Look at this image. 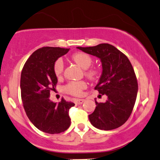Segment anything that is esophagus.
Here are the masks:
<instances>
[{
  "label": "esophagus",
  "mask_w": 160,
  "mask_h": 160,
  "mask_svg": "<svg viewBox=\"0 0 160 160\" xmlns=\"http://www.w3.org/2000/svg\"><path fill=\"white\" fill-rule=\"evenodd\" d=\"M85 100L84 99H76L75 100H74V102H75L76 104H78V105H81L84 102Z\"/></svg>",
  "instance_id": "obj_1"
}]
</instances>
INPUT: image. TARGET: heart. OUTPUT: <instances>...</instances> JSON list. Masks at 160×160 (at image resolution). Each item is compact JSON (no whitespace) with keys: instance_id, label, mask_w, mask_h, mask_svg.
<instances>
[{"instance_id":"b5f03b06","label":"heart","mask_w":160,"mask_h":160,"mask_svg":"<svg viewBox=\"0 0 160 160\" xmlns=\"http://www.w3.org/2000/svg\"><path fill=\"white\" fill-rule=\"evenodd\" d=\"M72 60L82 68L86 69L85 74L90 80H96L99 78L100 72L98 68L94 67L89 68L93 62L92 58L89 54L84 52H77L72 55ZM53 70L57 78H60L62 76L64 70V62L61 58H58L54 62ZM86 88L87 83L83 80L70 81L63 86V91L68 94L80 96L82 94V91Z\"/></svg>"}]
</instances>
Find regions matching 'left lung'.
<instances>
[{
  "label": "left lung",
  "mask_w": 160,
  "mask_h": 160,
  "mask_svg": "<svg viewBox=\"0 0 160 160\" xmlns=\"http://www.w3.org/2000/svg\"><path fill=\"white\" fill-rule=\"evenodd\" d=\"M78 48L98 57L102 62V75L94 89L99 94H106L108 100L106 102L95 101L94 112L88 115L91 123L101 130L119 128L131 116L138 91L137 77L130 60L108 43Z\"/></svg>",
  "instance_id": "1"
}]
</instances>
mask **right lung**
<instances>
[{"instance_id": "right-lung-1", "label": "right lung", "mask_w": 160, "mask_h": 160, "mask_svg": "<svg viewBox=\"0 0 160 160\" xmlns=\"http://www.w3.org/2000/svg\"><path fill=\"white\" fill-rule=\"evenodd\" d=\"M69 49L40 48L28 58L21 72V100L26 114L36 128L48 134L63 132L71 124L68 112L74 102L63 98L59 103L49 100L50 92L55 89L58 83L54 62Z\"/></svg>"}]
</instances>
